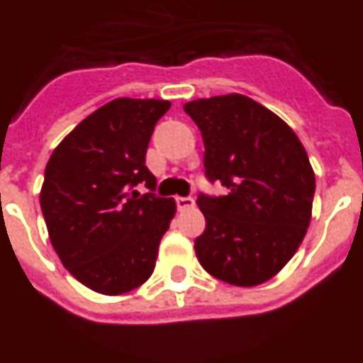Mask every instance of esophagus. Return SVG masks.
<instances>
[{"instance_id": "1", "label": "esophagus", "mask_w": 363, "mask_h": 363, "mask_svg": "<svg viewBox=\"0 0 363 363\" xmlns=\"http://www.w3.org/2000/svg\"><path fill=\"white\" fill-rule=\"evenodd\" d=\"M175 201H177V208L179 210L194 208V206H196V201H194V197H175Z\"/></svg>"}]
</instances>
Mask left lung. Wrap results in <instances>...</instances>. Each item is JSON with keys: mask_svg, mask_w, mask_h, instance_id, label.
<instances>
[{"mask_svg": "<svg viewBox=\"0 0 363 363\" xmlns=\"http://www.w3.org/2000/svg\"><path fill=\"white\" fill-rule=\"evenodd\" d=\"M184 112L205 142V175L227 196L199 194L197 260L228 284L258 286L291 260L312 218L315 175L290 125L242 94L196 99Z\"/></svg>", "mask_w": 363, "mask_h": 363, "instance_id": "left-lung-1", "label": "left lung"}]
</instances>
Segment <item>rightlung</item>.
Here are the masks:
<instances>
[{"mask_svg":"<svg viewBox=\"0 0 363 363\" xmlns=\"http://www.w3.org/2000/svg\"><path fill=\"white\" fill-rule=\"evenodd\" d=\"M164 99L118 97L84 118L45 166L40 206L64 267L90 290L121 295L151 277L175 216L172 197L140 196L157 179L145 153Z\"/></svg>","mask_w":363,"mask_h":363,"instance_id":"obj_1","label":"right lung"}]
</instances>
